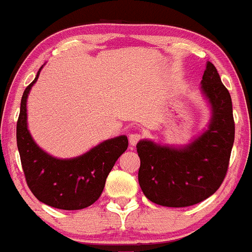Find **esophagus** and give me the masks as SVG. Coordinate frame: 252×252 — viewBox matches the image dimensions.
<instances>
[{
  "label": "esophagus",
  "mask_w": 252,
  "mask_h": 252,
  "mask_svg": "<svg viewBox=\"0 0 252 252\" xmlns=\"http://www.w3.org/2000/svg\"><path fill=\"white\" fill-rule=\"evenodd\" d=\"M142 138V135L141 133H131L130 136H128V141H130V145L131 146H136L137 145L138 141Z\"/></svg>",
  "instance_id": "obj_1"
}]
</instances>
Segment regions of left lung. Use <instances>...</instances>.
Masks as SVG:
<instances>
[{
	"mask_svg": "<svg viewBox=\"0 0 252 252\" xmlns=\"http://www.w3.org/2000/svg\"><path fill=\"white\" fill-rule=\"evenodd\" d=\"M202 93L212 110L208 128L183 147L137 143L138 183L146 198L162 207L198 204L219 189L226 176L235 137L232 104L217 68L207 63Z\"/></svg>",
	"mask_w": 252,
	"mask_h": 252,
	"instance_id": "left-lung-1",
	"label": "left lung"
}]
</instances>
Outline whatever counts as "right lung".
Masks as SVG:
<instances>
[{
	"instance_id": "1",
	"label": "right lung",
	"mask_w": 252,
	"mask_h": 252,
	"mask_svg": "<svg viewBox=\"0 0 252 252\" xmlns=\"http://www.w3.org/2000/svg\"><path fill=\"white\" fill-rule=\"evenodd\" d=\"M42 68L23 93L17 121V147L26 181L35 198L49 207L63 210L84 209L99 199L115 162L127 150L128 140L125 135L117 136L69 159L56 158L44 152L34 142L27 127V97Z\"/></svg>"
}]
</instances>
